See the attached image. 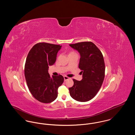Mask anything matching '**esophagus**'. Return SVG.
<instances>
[{
    "instance_id": "1",
    "label": "esophagus",
    "mask_w": 135,
    "mask_h": 135,
    "mask_svg": "<svg viewBox=\"0 0 135 135\" xmlns=\"http://www.w3.org/2000/svg\"><path fill=\"white\" fill-rule=\"evenodd\" d=\"M64 81H66V80H67V79H70V78L69 77H67V76H64Z\"/></svg>"
}]
</instances>
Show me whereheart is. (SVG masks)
<instances>
[{"label":"heart","mask_w":135,"mask_h":135,"mask_svg":"<svg viewBox=\"0 0 135 135\" xmlns=\"http://www.w3.org/2000/svg\"><path fill=\"white\" fill-rule=\"evenodd\" d=\"M76 54V52H75V51H70V52H69V55H68V56H69V55H73V54Z\"/></svg>","instance_id":"1"}]
</instances>
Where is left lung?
<instances>
[{
    "instance_id": "8db88e82",
    "label": "left lung",
    "mask_w": 135,
    "mask_h": 135,
    "mask_svg": "<svg viewBox=\"0 0 135 135\" xmlns=\"http://www.w3.org/2000/svg\"><path fill=\"white\" fill-rule=\"evenodd\" d=\"M80 55L78 67L83 79H73L74 84L69 88L71 97L79 102L90 101L100 89L105 77V66L103 55L94 43L90 41L69 45Z\"/></svg>"
}]
</instances>
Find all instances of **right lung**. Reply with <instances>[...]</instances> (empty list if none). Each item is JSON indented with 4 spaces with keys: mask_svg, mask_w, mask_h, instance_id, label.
I'll use <instances>...</instances> for the list:
<instances>
[{
    "mask_svg": "<svg viewBox=\"0 0 135 135\" xmlns=\"http://www.w3.org/2000/svg\"><path fill=\"white\" fill-rule=\"evenodd\" d=\"M61 46L46 42L34 45L29 52L25 65V76L32 96L41 103H51L58 97V90L64 82L59 75L51 77L49 66L54 64Z\"/></svg>",
    "mask_w": 135,
    "mask_h": 135,
    "instance_id": "add662e5",
    "label": "right lung"
}]
</instances>
